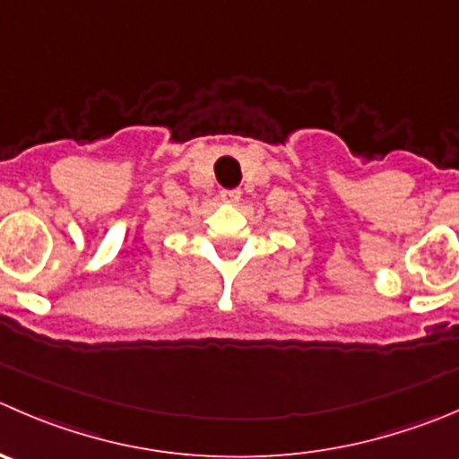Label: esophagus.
Segmentation results:
<instances>
[{
  "mask_svg": "<svg viewBox=\"0 0 459 459\" xmlns=\"http://www.w3.org/2000/svg\"><path fill=\"white\" fill-rule=\"evenodd\" d=\"M242 193L239 190H221V202L224 204H238Z\"/></svg>",
  "mask_w": 459,
  "mask_h": 459,
  "instance_id": "34e87169",
  "label": "esophagus"
}]
</instances>
